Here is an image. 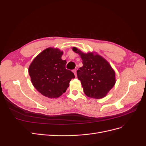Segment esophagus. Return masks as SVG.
Here are the masks:
<instances>
[{
  "instance_id": "1",
  "label": "esophagus",
  "mask_w": 146,
  "mask_h": 146,
  "mask_svg": "<svg viewBox=\"0 0 146 146\" xmlns=\"http://www.w3.org/2000/svg\"><path fill=\"white\" fill-rule=\"evenodd\" d=\"M73 72L74 73V74H75V76H77V70L76 69H74L73 70Z\"/></svg>"
}]
</instances>
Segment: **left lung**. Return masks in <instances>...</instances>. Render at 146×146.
Segmentation results:
<instances>
[{
    "mask_svg": "<svg viewBox=\"0 0 146 146\" xmlns=\"http://www.w3.org/2000/svg\"><path fill=\"white\" fill-rule=\"evenodd\" d=\"M74 52L80 55L83 66L77 71L83 91L89 98H104L116 83L115 72L108 61L93 53L84 54L76 47Z\"/></svg>",
    "mask_w": 146,
    "mask_h": 146,
    "instance_id": "left-lung-1",
    "label": "left lung"
}]
</instances>
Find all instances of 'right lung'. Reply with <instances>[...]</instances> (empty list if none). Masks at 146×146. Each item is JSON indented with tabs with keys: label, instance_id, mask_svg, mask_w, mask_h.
Here are the masks:
<instances>
[{
	"label": "right lung",
	"instance_id": "right-lung-1",
	"mask_svg": "<svg viewBox=\"0 0 146 146\" xmlns=\"http://www.w3.org/2000/svg\"><path fill=\"white\" fill-rule=\"evenodd\" d=\"M63 52L47 48L30 64L29 72L33 86L48 98H57L66 92L74 73L66 69V61L61 59Z\"/></svg>",
	"mask_w": 146,
	"mask_h": 146
}]
</instances>
